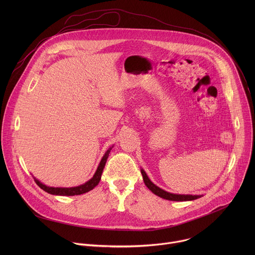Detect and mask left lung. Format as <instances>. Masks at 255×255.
Masks as SVG:
<instances>
[{"label":"left lung","instance_id":"1","mask_svg":"<svg viewBox=\"0 0 255 255\" xmlns=\"http://www.w3.org/2000/svg\"><path fill=\"white\" fill-rule=\"evenodd\" d=\"M141 173H142V177H143V181L145 186H146L154 195L164 199V200H168V201H175V202H185V201H193L196 199H199L201 197H203V195H179V194H172V193H168L162 189H160L159 187L155 186L152 181L149 179V177L147 176L146 172L144 171L143 168L140 169Z\"/></svg>","mask_w":255,"mask_h":255}]
</instances>
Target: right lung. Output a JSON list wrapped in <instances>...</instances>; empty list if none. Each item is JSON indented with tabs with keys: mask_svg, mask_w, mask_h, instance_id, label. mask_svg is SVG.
I'll return each mask as SVG.
<instances>
[{
	"mask_svg": "<svg viewBox=\"0 0 255 255\" xmlns=\"http://www.w3.org/2000/svg\"><path fill=\"white\" fill-rule=\"evenodd\" d=\"M112 148H113V146L110 147L106 151V153L102 157V159L100 161V164L98 165V168H97L95 174L93 175V177L91 179H89L88 181H86L85 184L81 185V186L71 187V188H54V187H49V186H46V185L42 184L40 180H38L37 178L34 177L35 183L37 184V186L39 188H41L43 191H45L46 193H48L50 195H55V196H78V195L88 193V192L92 191L100 183L106 161H107L109 153H110Z\"/></svg>",
	"mask_w": 255,
	"mask_h": 255,
	"instance_id": "1",
	"label": "right lung"
}]
</instances>
